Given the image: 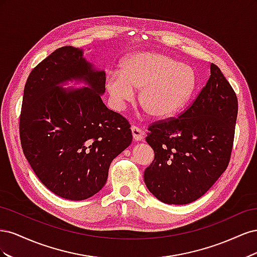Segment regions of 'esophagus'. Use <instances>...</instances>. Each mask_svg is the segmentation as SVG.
<instances>
[{
	"mask_svg": "<svg viewBox=\"0 0 257 257\" xmlns=\"http://www.w3.org/2000/svg\"><path fill=\"white\" fill-rule=\"evenodd\" d=\"M132 135H133V138L135 142H141L144 138V132L139 127L133 125L132 126Z\"/></svg>",
	"mask_w": 257,
	"mask_h": 257,
	"instance_id": "34e87169",
	"label": "esophagus"
}]
</instances>
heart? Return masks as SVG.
Returning <instances> with one entry per match:
<instances>
[{
    "label": "heart",
    "mask_w": 257,
    "mask_h": 257,
    "mask_svg": "<svg viewBox=\"0 0 257 257\" xmlns=\"http://www.w3.org/2000/svg\"><path fill=\"white\" fill-rule=\"evenodd\" d=\"M197 76L194 68L160 52H137L124 59L119 73L107 75L105 87L115 110L134 98L155 119L178 113L195 92Z\"/></svg>",
    "instance_id": "heart-1"
}]
</instances>
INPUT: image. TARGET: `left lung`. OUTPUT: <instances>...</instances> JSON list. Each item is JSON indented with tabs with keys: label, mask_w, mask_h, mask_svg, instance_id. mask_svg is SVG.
Instances as JSON below:
<instances>
[{
	"label": "left lung",
	"mask_w": 257,
	"mask_h": 257,
	"mask_svg": "<svg viewBox=\"0 0 257 257\" xmlns=\"http://www.w3.org/2000/svg\"><path fill=\"white\" fill-rule=\"evenodd\" d=\"M237 113L234 90L211 64L209 79L189 109L149 127L146 141L154 160L144 179L150 193L168 205H186L203 196L228 165Z\"/></svg>",
	"instance_id": "obj_1"
}]
</instances>
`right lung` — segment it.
Segmentation results:
<instances>
[{
  "label": "right lung",
  "mask_w": 257,
  "mask_h": 257,
  "mask_svg": "<svg viewBox=\"0 0 257 257\" xmlns=\"http://www.w3.org/2000/svg\"><path fill=\"white\" fill-rule=\"evenodd\" d=\"M65 46L29 75L20 115L23 153L56 195L83 200L103 189L114 158L132 143L130 124L102 100L105 71ZM69 83L83 87H68Z\"/></svg>",
  "instance_id": "1"
}]
</instances>
